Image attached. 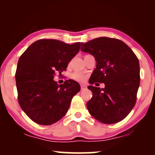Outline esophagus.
Instances as JSON below:
<instances>
[{
	"instance_id": "34e87169",
	"label": "esophagus",
	"mask_w": 155,
	"mask_h": 155,
	"mask_svg": "<svg viewBox=\"0 0 155 155\" xmlns=\"http://www.w3.org/2000/svg\"><path fill=\"white\" fill-rule=\"evenodd\" d=\"M80 87H81V90H85L87 87H86V85H84V84H80Z\"/></svg>"
}]
</instances>
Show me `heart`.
Wrapping results in <instances>:
<instances>
[{
	"label": "heart",
	"mask_w": 155,
	"mask_h": 155,
	"mask_svg": "<svg viewBox=\"0 0 155 155\" xmlns=\"http://www.w3.org/2000/svg\"><path fill=\"white\" fill-rule=\"evenodd\" d=\"M71 77L73 80H75L78 82H84L87 79V77L84 75V74L79 73V72H75V73H73V74H72Z\"/></svg>",
	"instance_id": "1"
}]
</instances>
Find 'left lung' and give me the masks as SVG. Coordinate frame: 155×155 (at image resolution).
<instances>
[{"label": "left lung", "instance_id": "8db88e82", "mask_svg": "<svg viewBox=\"0 0 155 155\" xmlns=\"http://www.w3.org/2000/svg\"><path fill=\"white\" fill-rule=\"evenodd\" d=\"M80 49L93 55L97 61L90 84H105L101 89L87 87L92 92L87 103L90 114L106 124L124 119L136 103L140 81L137 56L124 41L105 37L82 43Z\"/></svg>", "mask_w": 155, "mask_h": 155}]
</instances>
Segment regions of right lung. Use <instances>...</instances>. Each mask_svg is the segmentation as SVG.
I'll list each match as a JSON object with an SVG mask.
<instances>
[{"instance_id": "1", "label": "right lung", "mask_w": 155, "mask_h": 155, "mask_svg": "<svg viewBox=\"0 0 155 155\" xmlns=\"http://www.w3.org/2000/svg\"><path fill=\"white\" fill-rule=\"evenodd\" d=\"M80 44L39 39L19 58L15 73L18 102L37 124L48 126L58 121L67 113L73 97L80 92V84L75 80L58 84L54 78L66 70Z\"/></svg>"}]
</instances>
